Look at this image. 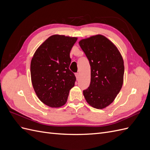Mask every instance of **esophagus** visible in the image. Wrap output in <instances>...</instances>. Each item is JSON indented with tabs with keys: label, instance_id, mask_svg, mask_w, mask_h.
<instances>
[{
	"label": "esophagus",
	"instance_id": "esophagus-1",
	"mask_svg": "<svg viewBox=\"0 0 150 150\" xmlns=\"http://www.w3.org/2000/svg\"><path fill=\"white\" fill-rule=\"evenodd\" d=\"M79 72H77V73H76V78H77V79H79Z\"/></svg>",
	"mask_w": 150,
	"mask_h": 150
}]
</instances>
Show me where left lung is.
I'll use <instances>...</instances> for the list:
<instances>
[{"label": "left lung", "instance_id": "left-lung-1", "mask_svg": "<svg viewBox=\"0 0 150 150\" xmlns=\"http://www.w3.org/2000/svg\"><path fill=\"white\" fill-rule=\"evenodd\" d=\"M79 46L91 66V83L83 91L92 107L103 109L115 100L123 83L124 61L115 45L103 35L81 40Z\"/></svg>", "mask_w": 150, "mask_h": 150}]
</instances>
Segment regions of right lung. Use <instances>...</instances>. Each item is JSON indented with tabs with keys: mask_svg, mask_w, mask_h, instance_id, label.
I'll list each match as a JSON object with an SVG mask.
<instances>
[{
	"mask_svg": "<svg viewBox=\"0 0 150 150\" xmlns=\"http://www.w3.org/2000/svg\"><path fill=\"white\" fill-rule=\"evenodd\" d=\"M77 38L50 36L36 50L30 62L31 81L38 98L51 108L66 104L76 80L69 69L70 51Z\"/></svg>",
	"mask_w": 150,
	"mask_h": 150,
	"instance_id": "right-lung-1",
	"label": "right lung"
}]
</instances>
